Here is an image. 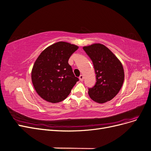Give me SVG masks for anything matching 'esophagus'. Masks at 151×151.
<instances>
[{
  "mask_svg": "<svg viewBox=\"0 0 151 151\" xmlns=\"http://www.w3.org/2000/svg\"><path fill=\"white\" fill-rule=\"evenodd\" d=\"M79 80L81 81H83V80H84V77H83V75H81L80 76H79Z\"/></svg>",
  "mask_w": 151,
  "mask_h": 151,
  "instance_id": "1",
  "label": "esophagus"
}]
</instances>
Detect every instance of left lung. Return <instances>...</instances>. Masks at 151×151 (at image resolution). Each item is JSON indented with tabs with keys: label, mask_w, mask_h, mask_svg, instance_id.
<instances>
[{
	"label": "left lung",
	"mask_w": 151,
	"mask_h": 151,
	"mask_svg": "<svg viewBox=\"0 0 151 151\" xmlns=\"http://www.w3.org/2000/svg\"><path fill=\"white\" fill-rule=\"evenodd\" d=\"M83 49L92 60L96 75L94 86L88 89L90 98L98 103L110 101L119 92L124 81L122 63L102 44H93Z\"/></svg>",
	"instance_id": "left-lung-1"
}]
</instances>
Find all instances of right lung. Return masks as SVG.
<instances>
[{
	"label": "right lung",
	"instance_id": "right-lung-1",
	"mask_svg": "<svg viewBox=\"0 0 151 151\" xmlns=\"http://www.w3.org/2000/svg\"><path fill=\"white\" fill-rule=\"evenodd\" d=\"M77 49L76 45L59 42L41 53L31 72L33 84L41 98L56 103L70 94L79 79L68 62Z\"/></svg>",
	"mask_w": 151,
	"mask_h": 151
}]
</instances>
